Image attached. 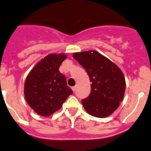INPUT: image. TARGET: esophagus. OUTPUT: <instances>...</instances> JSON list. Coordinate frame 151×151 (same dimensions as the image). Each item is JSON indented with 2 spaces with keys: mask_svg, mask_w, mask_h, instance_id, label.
I'll use <instances>...</instances> for the list:
<instances>
[{
  "mask_svg": "<svg viewBox=\"0 0 151 151\" xmlns=\"http://www.w3.org/2000/svg\"><path fill=\"white\" fill-rule=\"evenodd\" d=\"M72 90H73V91H74V92L76 91V89H77V86H72Z\"/></svg>",
  "mask_w": 151,
  "mask_h": 151,
  "instance_id": "obj_1",
  "label": "esophagus"
}]
</instances>
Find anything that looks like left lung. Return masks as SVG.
<instances>
[{
	"label": "left lung",
	"instance_id": "left-lung-1",
	"mask_svg": "<svg viewBox=\"0 0 151 151\" xmlns=\"http://www.w3.org/2000/svg\"><path fill=\"white\" fill-rule=\"evenodd\" d=\"M73 57L86 70L91 82L90 96L82 100L86 112L97 118L113 113L125 91V79L121 69L96 51L76 52Z\"/></svg>",
	"mask_w": 151,
	"mask_h": 151
}]
</instances>
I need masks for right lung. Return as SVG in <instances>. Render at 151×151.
Wrapping results in <instances>:
<instances>
[{"instance_id":"obj_1","label":"right lung","mask_w":151,"mask_h":151,"mask_svg":"<svg viewBox=\"0 0 151 151\" xmlns=\"http://www.w3.org/2000/svg\"><path fill=\"white\" fill-rule=\"evenodd\" d=\"M66 58L65 54H50L39 61L27 77L25 97L38 115H51L73 93L65 76L58 70Z\"/></svg>"}]
</instances>
